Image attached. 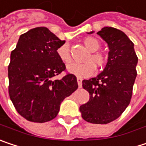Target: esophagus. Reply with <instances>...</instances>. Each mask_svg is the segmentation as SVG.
Returning a JSON list of instances; mask_svg holds the SVG:
<instances>
[{
	"label": "esophagus",
	"instance_id": "1",
	"mask_svg": "<svg viewBox=\"0 0 146 146\" xmlns=\"http://www.w3.org/2000/svg\"><path fill=\"white\" fill-rule=\"evenodd\" d=\"M77 81H78V87L81 88V87H82V78H77Z\"/></svg>",
	"mask_w": 146,
	"mask_h": 146
}]
</instances>
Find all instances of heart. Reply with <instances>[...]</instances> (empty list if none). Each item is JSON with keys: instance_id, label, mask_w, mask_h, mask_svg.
<instances>
[{"instance_id": "obj_1", "label": "heart", "mask_w": 146, "mask_h": 146, "mask_svg": "<svg viewBox=\"0 0 146 146\" xmlns=\"http://www.w3.org/2000/svg\"><path fill=\"white\" fill-rule=\"evenodd\" d=\"M84 45L89 51L93 52L86 58V62L84 63L73 62L69 64L67 68L69 73H73L79 78H85L92 75L95 71V65L101 68H104L107 62L106 56L101 52H96L100 46L98 40L93 37H88L84 40ZM57 55L59 59L65 64H68L72 61L70 46L67 43L58 46L57 49Z\"/></svg>"}]
</instances>
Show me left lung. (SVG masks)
<instances>
[{"instance_id":"left-lung-1","label":"left lung","mask_w":146,"mask_h":146,"mask_svg":"<svg viewBox=\"0 0 146 146\" xmlns=\"http://www.w3.org/2000/svg\"><path fill=\"white\" fill-rule=\"evenodd\" d=\"M97 34L109 45V59L104 70L96 78L83 80L89 100L79 110L87 122L104 125L118 119L129 104L138 57L134 43L122 31L104 27Z\"/></svg>"}]
</instances>
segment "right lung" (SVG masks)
I'll use <instances>...</instances> for the list:
<instances>
[{"instance_id": "1", "label": "right lung", "mask_w": 146, "mask_h": 146, "mask_svg": "<svg viewBox=\"0 0 146 146\" xmlns=\"http://www.w3.org/2000/svg\"><path fill=\"white\" fill-rule=\"evenodd\" d=\"M65 43L46 27H36L21 35L11 53L8 92L17 111L26 119L44 123L56 118L60 104L78 88L75 75L66 72L57 55Z\"/></svg>"}]
</instances>
